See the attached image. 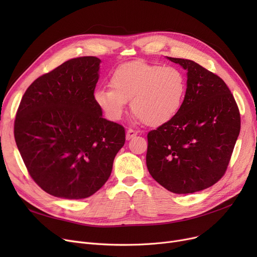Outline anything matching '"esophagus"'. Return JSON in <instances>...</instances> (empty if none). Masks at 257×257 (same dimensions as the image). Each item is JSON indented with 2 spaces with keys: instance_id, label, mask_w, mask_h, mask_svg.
Returning <instances> with one entry per match:
<instances>
[{
  "instance_id": "obj_1",
  "label": "esophagus",
  "mask_w": 257,
  "mask_h": 257,
  "mask_svg": "<svg viewBox=\"0 0 257 257\" xmlns=\"http://www.w3.org/2000/svg\"><path fill=\"white\" fill-rule=\"evenodd\" d=\"M137 134H138V131L133 130V129H128L127 132H126V140H127V141H130V140L133 139L134 137H137Z\"/></svg>"
}]
</instances>
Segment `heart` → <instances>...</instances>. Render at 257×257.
Here are the masks:
<instances>
[{
    "label": "heart",
    "mask_w": 257,
    "mask_h": 257,
    "mask_svg": "<svg viewBox=\"0 0 257 257\" xmlns=\"http://www.w3.org/2000/svg\"><path fill=\"white\" fill-rule=\"evenodd\" d=\"M109 86L93 92L94 103L108 119H120L131 101V110L138 120L160 126L179 113L186 93V79L176 66L140 60L116 67L110 75Z\"/></svg>",
    "instance_id": "1"
}]
</instances>
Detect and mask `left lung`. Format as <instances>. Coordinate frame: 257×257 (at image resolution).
<instances>
[{
	"mask_svg": "<svg viewBox=\"0 0 257 257\" xmlns=\"http://www.w3.org/2000/svg\"><path fill=\"white\" fill-rule=\"evenodd\" d=\"M167 58L187 72L186 93L179 113L148 133L146 163L160 185L186 195L222 178L238 138L240 116L219 76L193 60Z\"/></svg>",
	"mask_w": 257,
	"mask_h": 257,
	"instance_id": "obj_1",
	"label": "left lung"
}]
</instances>
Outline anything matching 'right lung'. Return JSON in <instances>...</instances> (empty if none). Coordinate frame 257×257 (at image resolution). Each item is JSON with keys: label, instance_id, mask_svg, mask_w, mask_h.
Instances as JSON below:
<instances>
[{"label": "right lung", "instance_id": "add662e5", "mask_svg": "<svg viewBox=\"0 0 257 257\" xmlns=\"http://www.w3.org/2000/svg\"><path fill=\"white\" fill-rule=\"evenodd\" d=\"M101 60H67L37 78L15 121L18 149L32 179L62 199L88 198L109 178L125 129L107 120L93 101Z\"/></svg>", "mask_w": 257, "mask_h": 257}]
</instances>
